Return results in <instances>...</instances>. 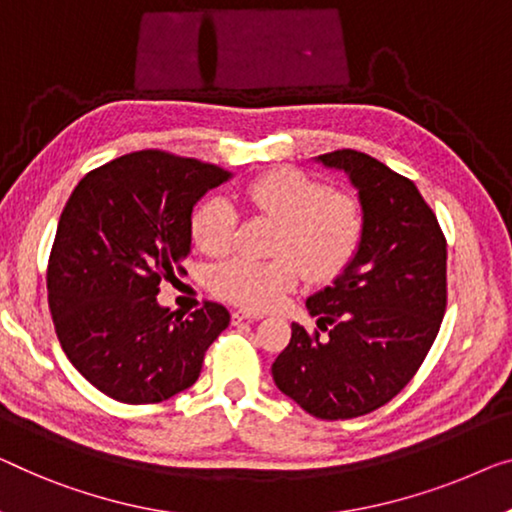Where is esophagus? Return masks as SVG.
<instances>
[{
  "label": "esophagus",
  "mask_w": 512,
  "mask_h": 512,
  "mask_svg": "<svg viewBox=\"0 0 512 512\" xmlns=\"http://www.w3.org/2000/svg\"><path fill=\"white\" fill-rule=\"evenodd\" d=\"M255 319H262V315H257V312H248V310H234L232 312V324L255 322Z\"/></svg>",
  "instance_id": "34e87169"
}]
</instances>
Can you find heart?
Returning <instances> with one entry per match:
<instances>
[{
	"label": "heart",
	"instance_id": "obj_1",
	"mask_svg": "<svg viewBox=\"0 0 512 512\" xmlns=\"http://www.w3.org/2000/svg\"><path fill=\"white\" fill-rule=\"evenodd\" d=\"M236 200L278 225L269 262L230 259L211 271V289L246 310L273 308L303 276L331 282L354 262L365 236V211L352 195L333 193L329 183L296 170L266 172L243 186ZM193 243L209 257L232 246L234 211L225 200H209L190 220Z\"/></svg>",
	"mask_w": 512,
	"mask_h": 512
}]
</instances>
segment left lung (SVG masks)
<instances>
[{
  "instance_id": "obj_1",
  "label": "left lung",
  "mask_w": 512,
  "mask_h": 512,
  "mask_svg": "<svg viewBox=\"0 0 512 512\" xmlns=\"http://www.w3.org/2000/svg\"><path fill=\"white\" fill-rule=\"evenodd\" d=\"M345 172L365 211L354 262L305 301L319 333L292 324L273 381L310 416L356 418L393 400L421 368L446 312V239L416 183L354 149L317 156Z\"/></svg>"
}]
</instances>
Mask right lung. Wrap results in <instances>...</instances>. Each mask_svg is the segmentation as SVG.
<instances>
[{
  "label": "right lung",
  "instance_id": "right-lung-1",
  "mask_svg": "<svg viewBox=\"0 0 512 512\" xmlns=\"http://www.w3.org/2000/svg\"><path fill=\"white\" fill-rule=\"evenodd\" d=\"M230 179L195 158L135 151L68 197L48 264L50 312L68 361L108 398L154 404L186 391L230 324L220 303L183 317L156 299L193 248L195 204Z\"/></svg>",
  "mask_w": 512,
  "mask_h": 512
}]
</instances>
